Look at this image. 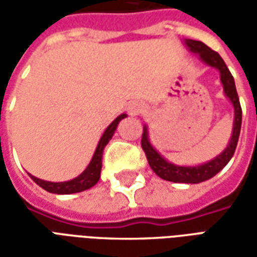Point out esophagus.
<instances>
[{
	"label": "esophagus",
	"mask_w": 257,
	"mask_h": 257,
	"mask_svg": "<svg viewBox=\"0 0 257 257\" xmlns=\"http://www.w3.org/2000/svg\"><path fill=\"white\" fill-rule=\"evenodd\" d=\"M143 110H145V104L140 103V101H134V103H131V106H129V114H131V115H138V114L143 111Z\"/></svg>",
	"instance_id": "34e87169"
}]
</instances>
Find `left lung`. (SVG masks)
Segmentation results:
<instances>
[{
    "mask_svg": "<svg viewBox=\"0 0 257 257\" xmlns=\"http://www.w3.org/2000/svg\"><path fill=\"white\" fill-rule=\"evenodd\" d=\"M184 44L187 45L190 51L197 53L199 59L205 62V63L210 66V67L217 68L220 71V81L223 84V89L224 93L230 99V101L234 106V126H232V135L231 139L228 142V145L224 149L223 153L219 156L210 160L206 164L202 165H197V167H179L175 165L172 162H168L164 157L158 153V151L151 146L150 140H149V131L147 126L143 128V135H142V149L145 151L147 161L151 169L154 171L156 175L160 178L168 182H173V183H201L208 179L213 178L216 173H219L226 167L228 161L231 160L234 156V151L237 147L238 138H239V132H241V123H242V110H241V104H239V99H238L237 89H235V82L232 78L230 70L227 68L224 60L221 56L215 51H212L209 47H206L204 42L195 41V40H186Z\"/></svg>",
    "mask_w": 257,
    "mask_h": 257,
    "instance_id": "left-lung-1",
    "label": "left lung"
}]
</instances>
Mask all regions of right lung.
<instances>
[{"instance_id": "1", "label": "right lung", "mask_w": 257, "mask_h": 257, "mask_svg": "<svg viewBox=\"0 0 257 257\" xmlns=\"http://www.w3.org/2000/svg\"><path fill=\"white\" fill-rule=\"evenodd\" d=\"M126 117V114H121L119 117H117L112 121L107 129L104 131V134L99 140V145L96 147L95 154L90 160L89 165L86 167L84 172L81 173L79 176H77L73 180H68V182H62V183H53V182H47V180H41V179L36 178L30 175V178L36 182L40 187L44 190H47L48 193L53 194H73V193H79V191H84L90 187H93L99 179H100V171H101V157H103V150L107 146V143L110 142V139L114 135V131L117 129L118 122Z\"/></svg>"}]
</instances>
